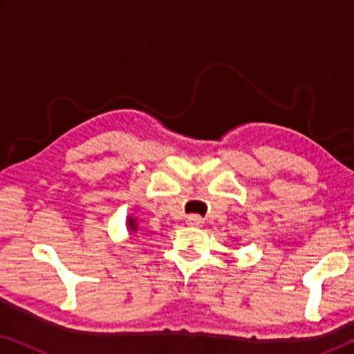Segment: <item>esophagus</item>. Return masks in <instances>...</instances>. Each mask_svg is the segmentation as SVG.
Instances as JSON below:
<instances>
[{
  "label": "esophagus",
  "instance_id": "34e87169",
  "mask_svg": "<svg viewBox=\"0 0 354 354\" xmlns=\"http://www.w3.org/2000/svg\"><path fill=\"white\" fill-rule=\"evenodd\" d=\"M187 222L190 225H195V227H201L203 224H205V221L201 219L200 216H196V214H192V216H188L187 217Z\"/></svg>",
  "mask_w": 354,
  "mask_h": 354
}]
</instances>
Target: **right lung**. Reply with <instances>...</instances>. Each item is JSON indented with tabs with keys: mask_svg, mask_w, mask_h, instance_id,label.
<instances>
[{
	"mask_svg": "<svg viewBox=\"0 0 354 354\" xmlns=\"http://www.w3.org/2000/svg\"><path fill=\"white\" fill-rule=\"evenodd\" d=\"M127 229H129V232H137L138 230V224H137V219H135V217L130 216L127 219Z\"/></svg>",
	"mask_w": 354,
	"mask_h": 354,
	"instance_id": "add662e5",
	"label": "right lung"
}]
</instances>
